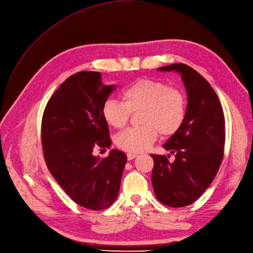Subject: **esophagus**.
Instances as JSON below:
<instances>
[{"label":"esophagus","mask_w":253,"mask_h":253,"mask_svg":"<svg viewBox=\"0 0 253 253\" xmlns=\"http://www.w3.org/2000/svg\"><path fill=\"white\" fill-rule=\"evenodd\" d=\"M126 157H127V160H133V159H135L136 157H138V155H137V154H134V153H128V154L126 155Z\"/></svg>","instance_id":"esophagus-1"}]
</instances>
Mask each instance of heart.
I'll return each mask as SVG.
<instances>
[{"instance_id": "heart-1", "label": "heart", "mask_w": 253, "mask_h": 253, "mask_svg": "<svg viewBox=\"0 0 253 253\" xmlns=\"http://www.w3.org/2000/svg\"><path fill=\"white\" fill-rule=\"evenodd\" d=\"M121 103L108 99L102 108L106 123L114 128H123L130 113H140L142 126L124 130L116 136L115 144L128 153L146 150L162 137L174 135L183 126L187 113V99L181 90L169 87L156 80H138L121 92Z\"/></svg>"}]
</instances>
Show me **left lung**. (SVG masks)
Instances as JSON below:
<instances>
[{"mask_svg": "<svg viewBox=\"0 0 253 253\" xmlns=\"http://www.w3.org/2000/svg\"><path fill=\"white\" fill-rule=\"evenodd\" d=\"M159 70L180 74L188 104L183 126L163 145L175 158L169 162L170 155H151V181L160 203L181 208L193 204L214 180L224 155L225 120L214 89L195 69L174 63Z\"/></svg>", "mask_w": 253, "mask_h": 253, "instance_id": "obj_1", "label": "left lung"}]
</instances>
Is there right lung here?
Segmentation results:
<instances>
[{
    "label": "right lung",
    "mask_w": 253,
    "mask_h": 253,
    "mask_svg": "<svg viewBox=\"0 0 253 253\" xmlns=\"http://www.w3.org/2000/svg\"><path fill=\"white\" fill-rule=\"evenodd\" d=\"M115 87L104 85L98 72L70 76L48 99L42 121L46 166L57 183L79 206L105 210L119 192L126 156L112 149L107 158L95 147L110 148L102 108Z\"/></svg>",
    "instance_id": "right-lung-1"
}]
</instances>
